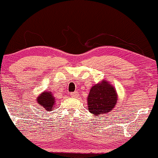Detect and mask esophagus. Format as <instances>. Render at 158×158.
<instances>
[{
    "label": "esophagus",
    "mask_w": 158,
    "mask_h": 158,
    "mask_svg": "<svg viewBox=\"0 0 158 158\" xmlns=\"http://www.w3.org/2000/svg\"><path fill=\"white\" fill-rule=\"evenodd\" d=\"M70 96H71L72 97L77 98L78 96H79V94H78L77 92H73V93H70Z\"/></svg>",
    "instance_id": "esophagus-1"
}]
</instances>
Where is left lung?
I'll use <instances>...</instances> for the list:
<instances>
[{
    "mask_svg": "<svg viewBox=\"0 0 158 158\" xmlns=\"http://www.w3.org/2000/svg\"><path fill=\"white\" fill-rule=\"evenodd\" d=\"M117 94L114 87L106 80L94 85L88 97V107L90 113L96 117L108 113L115 107Z\"/></svg>",
    "mask_w": 158,
    "mask_h": 158,
    "instance_id": "1",
    "label": "left lung"
}]
</instances>
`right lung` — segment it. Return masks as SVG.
Wrapping results in <instances>:
<instances>
[{"instance_id": "obj_1", "label": "right lung", "mask_w": 158, "mask_h": 158, "mask_svg": "<svg viewBox=\"0 0 158 158\" xmlns=\"http://www.w3.org/2000/svg\"><path fill=\"white\" fill-rule=\"evenodd\" d=\"M38 104L46 110L50 111L54 109L55 97L50 91H44L41 93L36 99Z\"/></svg>"}]
</instances>
